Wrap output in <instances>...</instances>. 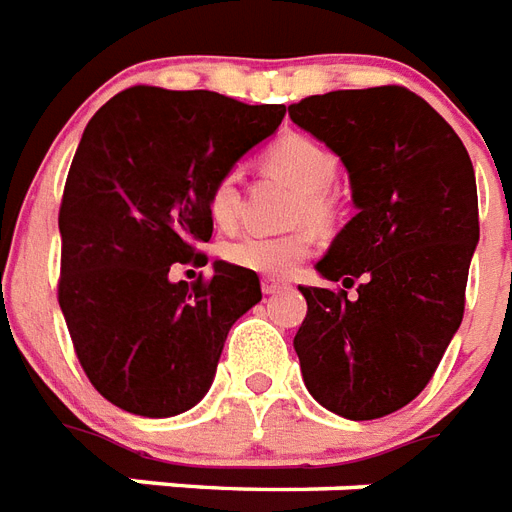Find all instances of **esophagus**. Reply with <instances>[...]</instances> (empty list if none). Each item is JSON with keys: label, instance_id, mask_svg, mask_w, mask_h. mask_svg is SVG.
Returning <instances> with one entry per match:
<instances>
[{"label": "esophagus", "instance_id": "34e87169", "mask_svg": "<svg viewBox=\"0 0 512 512\" xmlns=\"http://www.w3.org/2000/svg\"><path fill=\"white\" fill-rule=\"evenodd\" d=\"M260 287H263L265 295H273V292L287 290V284L279 282V279H263V282H260Z\"/></svg>", "mask_w": 512, "mask_h": 512}]
</instances>
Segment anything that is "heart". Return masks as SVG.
Returning <instances> with one entry per match:
<instances>
[{
	"label": "heart",
	"mask_w": 512,
	"mask_h": 512,
	"mask_svg": "<svg viewBox=\"0 0 512 512\" xmlns=\"http://www.w3.org/2000/svg\"><path fill=\"white\" fill-rule=\"evenodd\" d=\"M265 171L287 179L295 190L292 220L311 222L317 228L330 225L335 217V195L330 185L338 177V158L325 144L303 134H287L263 152ZM241 212V182L236 171H225L209 187V214L220 228H233ZM314 252V233L306 228L268 236V233H241L222 247V257L241 271L260 276H290Z\"/></svg>",
	"instance_id": "b5f03b06"
}]
</instances>
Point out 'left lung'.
Here are the masks:
<instances>
[{"mask_svg":"<svg viewBox=\"0 0 512 512\" xmlns=\"http://www.w3.org/2000/svg\"><path fill=\"white\" fill-rule=\"evenodd\" d=\"M349 169L357 214L317 263L345 290L300 287L295 335L306 389L351 421L389 416L435 376L462 325L478 228L475 171L462 139L400 85L308 96L290 107Z\"/></svg>","mask_w":512,"mask_h":512,"instance_id":"8db88e82","label":"left lung"}]
</instances>
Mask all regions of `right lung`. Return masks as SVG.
Listing matches in <instances>:
<instances>
[{
    "instance_id": "right-lung-1",
    "label": "right lung",
    "mask_w": 512,
    "mask_h": 512,
    "mask_svg": "<svg viewBox=\"0 0 512 512\" xmlns=\"http://www.w3.org/2000/svg\"><path fill=\"white\" fill-rule=\"evenodd\" d=\"M284 112L134 85L85 126L58 209V306L85 376L117 408L150 419L193 408L233 322L263 298L257 273L222 260L190 284L169 271L206 265L209 187Z\"/></svg>"
}]
</instances>
